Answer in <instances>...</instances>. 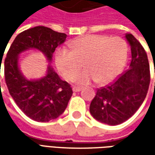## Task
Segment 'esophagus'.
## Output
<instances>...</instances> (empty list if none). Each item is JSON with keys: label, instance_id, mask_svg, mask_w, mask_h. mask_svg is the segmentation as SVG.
<instances>
[{"label": "esophagus", "instance_id": "1", "mask_svg": "<svg viewBox=\"0 0 155 155\" xmlns=\"http://www.w3.org/2000/svg\"><path fill=\"white\" fill-rule=\"evenodd\" d=\"M72 91H73L74 92H78V91H82V88H81V87H73V88H72Z\"/></svg>", "mask_w": 155, "mask_h": 155}]
</instances>
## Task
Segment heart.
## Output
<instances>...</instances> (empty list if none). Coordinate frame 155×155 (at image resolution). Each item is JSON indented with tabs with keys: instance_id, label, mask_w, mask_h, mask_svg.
Returning <instances> with one entry per match:
<instances>
[{
	"instance_id": "obj_1",
	"label": "heart",
	"mask_w": 155,
	"mask_h": 155,
	"mask_svg": "<svg viewBox=\"0 0 155 155\" xmlns=\"http://www.w3.org/2000/svg\"><path fill=\"white\" fill-rule=\"evenodd\" d=\"M69 46L71 51H57L55 64L68 81L74 79L83 64L86 71L76 78L78 84H87L93 80L99 85L109 84L122 72L128 58V44L119 37L85 35L70 42Z\"/></svg>"
}]
</instances>
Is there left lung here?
I'll list each match as a JSON object with an SVG mask.
<instances>
[{
	"mask_svg": "<svg viewBox=\"0 0 155 155\" xmlns=\"http://www.w3.org/2000/svg\"><path fill=\"white\" fill-rule=\"evenodd\" d=\"M125 38L131 48V63L115 83L97 91L90 112L98 122L118 125L129 119L146 97L150 83L147 56L140 43L131 33Z\"/></svg>",
	"mask_w": 155,
	"mask_h": 155,
	"instance_id": "8db88e82",
	"label": "left lung"
}]
</instances>
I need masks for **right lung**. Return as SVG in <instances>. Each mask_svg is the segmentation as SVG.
Returning <instances> with one entry per match:
<instances>
[{"label":"right lung","mask_w":155,"mask_h":155,"mask_svg":"<svg viewBox=\"0 0 155 155\" xmlns=\"http://www.w3.org/2000/svg\"><path fill=\"white\" fill-rule=\"evenodd\" d=\"M66 37L65 33L43 26L27 29L16 36L5 58L4 74L9 93L21 111L36 122H49L62 115L72 96V90L51 64L47 65L42 78L28 79L21 72L19 58L22 52L34 49L42 52L51 64L55 49Z\"/></svg>","instance_id":"1"}]
</instances>
